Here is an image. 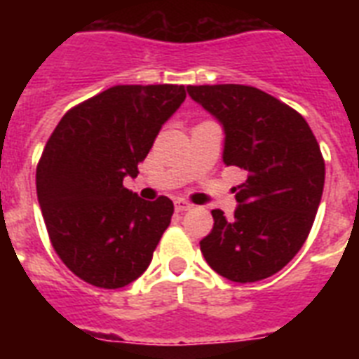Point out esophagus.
<instances>
[{"mask_svg": "<svg viewBox=\"0 0 359 359\" xmlns=\"http://www.w3.org/2000/svg\"><path fill=\"white\" fill-rule=\"evenodd\" d=\"M191 208V205L188 201H184V199H177V201H175V210H177V212H186V210H190Z\"/></svg>", "mask_w": 359, "mask_h": 359, "instance_id": "esophagus-1", "label": "esophagus"}]
</instances>
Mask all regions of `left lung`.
<instances>
[{
	"label": "left lung",
	"mask_w": 359,
	"mask_h": 359,
	"mask_svg": "<svg viewBox=\"0 0 359 359\" xmlns=\"http://www.w3.org/2000/svg\"><path fill=\"white\" fill-rule=\"evenodd\" d=\"M190 95L224 126V162L248 171L233 218L212 210L199 242L214 272L253 283L279 272L300 251L324 190V158L296 109L250 86H190Z\"/></svg>",
	"instance_id": "1"
}]
</instances>
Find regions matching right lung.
Listing matches in <instances>:
<instances>
[{
  "mask_svg": "<svg viewBox=\"0 0 359 359\" xmlns=\"http://www.w3.org/2000/svg\"><path fill=\"white\" fill-rule=\"evenodd\" d=\"M184 86H115L63 115L36 165L48 235L70 272L121 289L151 264L173 201H145L123 186L137 177L162 124L184 102Z\"/></svg>",
  "mask_w": 359,
  "mask_h": 359,
  "instance_id": "add662e5",
  "label": "right lung"
}]
</instances>
